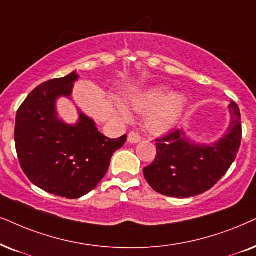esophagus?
I'll list each match as a JSON object with an SVG mask.
<instances>
[{
    "label": "esophagus",
    "mask_w": 256,
    "mask_h": 256,
    "mask_svg": "<svg viewBox=\"0 0 256 256\" xmlns=\"http://www.w3.org/2000/svg\"><path fill=\"white\" fill-rule=\"evenodd\" d=\"M141 141V136L138 132H130L128 134V142H130V144H138V142Z\"/></svg>",
    "instance_id": "obj_1"
}]
</instances>
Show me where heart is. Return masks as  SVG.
<instances>
[{
	"label": "heart",
	"mask_w": 256,
	"mask_h": 256,
	"mask_svg": "<svg viewBox=\"0 0 256 256\" xmlns=\"http://www.w3.org/2000/svg\"><path fill=\"white\" fill-rule=\"evenodd\" d=\"M168 89L155 87L135 95L130 100L132 107L138 112H144L153 108L146 115V126L152 132H164L176 124L186 106L184 96L180 94L167 95ZM118 112L122 120L130 118L127 109L122 106L118 107Z\"/></svg>",
	"instance_id": "obj_1"
}]
</instances>
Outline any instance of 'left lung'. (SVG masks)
Wrapping results in <instances>:
<instances>
[{
  "instance_id": "left-lung-1",
  "label": "left lung",
  "mask_w": 256,
  "mask_h": 256,
  "mask_svg": "<svg viewBox=\"0 0 256 256\" xmlns=\"http://www.w3.org/2000/svg\"><path fill=\"white\" fill-rule=\"evenodd\" d=\"M232 122L220 141L198 146L184 138L182 129H174L156 138V156L144 168V178L155 192L166 196L190 198L210 189L233 164L242 138L241 115L230 102Z\"/></svg>"
}]
</instances>
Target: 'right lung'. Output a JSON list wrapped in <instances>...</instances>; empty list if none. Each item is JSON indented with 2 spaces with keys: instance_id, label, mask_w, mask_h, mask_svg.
<instances>
[{
  "instance_id": "right-lung-1",
  "label": "right lung",
  "mask_w": 256,
  "mask_h": 256,
  "mask_svg": "<svg viewBox=\"0 0 256 256\" xmlns=\"http://www.w3.org/2000/svg\"><path fill=\"white\" fill-rule=\"evenodd\" d=\"M75 72L38 86L20 106L15 122V147L26 178L47 193L78 198L92 192L107 172L112 154L127 135L108 138L95 122L80 114L76 124L60 121L55 101L72 94Z\"/></svg>"
}]
</instances>
